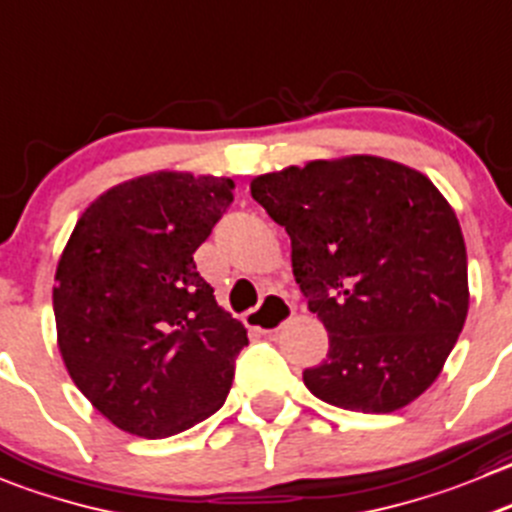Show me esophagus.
<instances>
[{
	"instance_id": "obj_1",
	"label": "esophagus",
	"mask_w": 512,
	"mask_h": 512,
	"mask_svg": "<svg viewBox=\"0 0 512 512\" xmlns=\"http://www.w3.org/2000/svg\"><path fill=\"white\" fill-rule=\"evenodd\" d=\"M292 315V307L290 302L285 300L282 295H275V292H270V295L262 297L260 307H255V310L245 312V325L252 327V330H260V332H277L282 325H285L287 320H290Z\"/></svg>"
}]
</instances>
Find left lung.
<instances>
[{"label":"left lung","instance_id":"left-lung-1","mask_svg":"<svg viewBox=\"0 0 512 512\" xmlns=\"http://www.w3.org/2000/svg\"><path fill=\"white\" fill-rule=\"evenodd\" d=\"M250 192L292 242V272L330 335L302 372L315 398L393 413L443 370L468 317V255L438 187L393 160L352 155L260 175Z\"/></svg>","mask_w":512,"mask_h":512}]
</instances>
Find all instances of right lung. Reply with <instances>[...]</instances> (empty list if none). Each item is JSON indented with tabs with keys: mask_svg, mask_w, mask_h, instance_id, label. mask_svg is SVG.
Segmentation results:
<instances>
[{
	"mask_svg": "<svg viewBox=\"0 0 512 512\" xmlns=\"http://www.w3.org/2000/svg\"><path fill=\"white\" fill-rule=\"evenodd\" d=\"M235 182L155 172L99 195L54 275L57 342L69 377L119 430L170 438L215 415L247 345L240 320L200 277Z\"/></svg>",
	"mask_w": 512,
	"mask_h": 512,
	"instance_id": "obj_1",
	"label": "right lung"
}]
</instances>
